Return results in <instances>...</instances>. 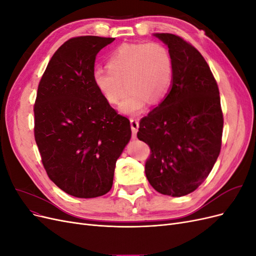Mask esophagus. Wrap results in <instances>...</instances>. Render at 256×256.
Masks as SVG:
<instances>
[{
    "label": "esophagus",
    "instance_id": "esophagus-1",
    "mask_svg": "<svg viewBox=\"0 0 256 256\" xmlns=\"http://www.w3.org/2000/svg\"><path fill=\"white\" fill-rule=\"evenodd\" d=\"M130 127H131V130H132V136L136 138V132L138 130V120H134V118H131L130 120Z\"/></svg>",
    "mask_w": 256,
    "mask_h": 256
}]
</instances>
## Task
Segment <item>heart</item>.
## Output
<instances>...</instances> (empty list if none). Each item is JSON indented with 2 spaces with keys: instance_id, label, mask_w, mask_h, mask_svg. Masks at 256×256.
Returning <instances> with one entry per match:
<instances>
[{
  "instance_id": "1",
  "label": "heart",
  "mask_w": 256,
  "mask_h": 256,
  "mask_svg": "<svg viewBox=\"0 0 256 256\" xmlns=\"http://www.w3.org/2000/svg\"><path fill=\"white\" fill-rule=\"evenodd\" d=\"M174 63L171 52L159 42L124 44L108 60V68H97L92 81L106 102H120L126 85L130 92L120 109L122 113H140L150 100L158 102L171 88Z\"/></svg>"
}]
</instances>
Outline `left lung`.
<instances>
[{"label":"left lung","instance_id":"1","mask_svg":"<svg viewBox=\"0 0 256 256\" xmlns=\"http://www.w3.org/2000/svg\"><path fill=\"white\" fill-rule=\"evenodd\" d=\"M171 52L172 86L143 118L138 138L150 147L145 174L161 194L184 196L212 170L221 150L223 114L218 84L205 58L182 37L154 34Z\"/></svg>","mask_w":256,"mask_h":256}]
</instances>
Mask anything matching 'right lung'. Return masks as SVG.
Here are the masks:
<instances>
[{
	"label": "right lung",
	"instance_id": "1",
	"mask_svg": "<svg viewBox=\"0 0 256 256\" xmlns=\"http://www.w3.org/2000/svg\"><path fill=\"white\" fill-rule=\"evenodd\" d=\"M114 40L70 38L53 54L38 85L34 136L44 168L60 189L76 198L111 190L116 160L131 138L129 120L92 81L97 53Z\"/></svg>",
	"mask_w": 256,
	"mask_h": 256
}]
</instances>
